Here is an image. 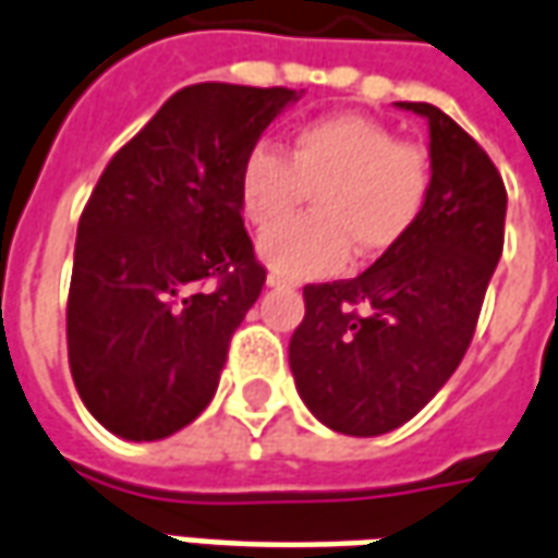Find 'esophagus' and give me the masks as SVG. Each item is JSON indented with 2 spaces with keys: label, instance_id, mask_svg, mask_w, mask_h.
<instances>
[{
  "label": "esophagus",
  "instance_id": "1",
  "mask_svg": "<svg viewBox=\"0 0 558 558\" xmlns=\"http://www.w3.org/2000/svg\"><path fill=\"white\" fill-rule=\"evenodd\" d=\"M291 282H288L286 276H279V272H267V288H288Z\"/></svg>",
  "mask_w": 558,
  "mask_h": 558
}]
</instances>
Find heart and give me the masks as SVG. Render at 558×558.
I'll list each match as a JSON object with an SVG mask.
<instances>
[{
  "instance_id": "1",
  "label": "heart",
  "mask_w": 558,
  "mask_h": 558,
  "mask_svg": "<svg viewBox=\"0 0 558 558\" xmlns=\"http://www.w3.org/2000/svg\"><path fill=\"white\" fill-rule=\"evenodd\" d=\"M432 191L422 148L361 114H328L294 130L286 157L255 145L242 157L236 194L245 221L270 230L313 194V218L291 221L257 242V255L286 279L343 270L349 245L383 255L413 230Z\"/></svg>"
}]
</instances>
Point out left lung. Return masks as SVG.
<instances>
[{"instance_id":"8db88e82","label":"left lung","mask_w":558,"mask_h":558,"mask_svg":"<svg viewBox=\"0 0 558 558\" xmlns=\"http://www.w3.org/2000/svg\"><path fill=\"white\" fill-rule=\"evenodd\" d=\"M395 106L428 121L425 209L361 276L303 288L306 313L288 343L306 410L352 437L401 428L444 389L505 248L507 191L489 155L437 106Z\"/></svg>"}]
</instances>
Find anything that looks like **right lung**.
<instances>
[{"instance_id": "obj_1", "label": "right lung", "mask_w": 558, "mask_h": 558, "mask_svg": "<svg viewBox=\"0 0 558 558\" xmlns=\"http://www.w3.org/2000/svg\"><path fill=\"white\" fill-rule=\"evenodd\" d=\"M301 96L184 87L99 175L78 221L66 340L75 389L106 432L163 440L215 398L267 279L242 228L240 163Z\"/></svg>"}]
</instances>
